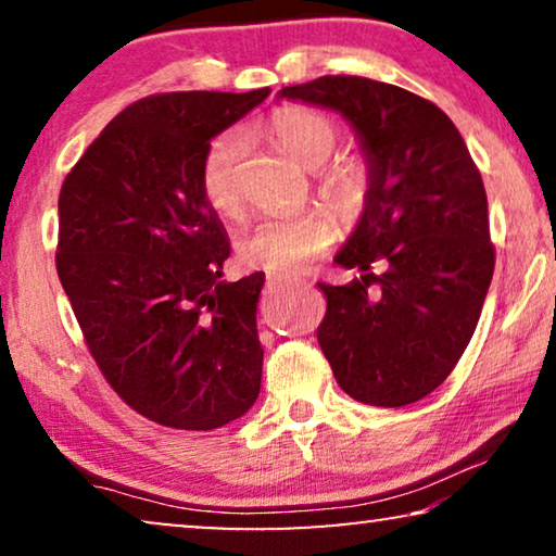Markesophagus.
Listing matches in <instances>:
<instances>
[{"label":"esophagus","instance_id":"obj_1","mask_svg":"<svg viewBox=\"0 0 556 556\" xmlns=\"http://www.w3.org/2000/svg\"><path fill=\"white\" fill-rule=\"evenodd\" d=\"M268 280H270V283H278V286L293 283V278H291V276H283V273H270Z\"/></svg>","mask_w":556,"mask_h":556}]
</instances>
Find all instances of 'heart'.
<instances>
[{
    "label": "heart",
    "mask_w": 556,
    "mask_h": 556,
    "mask_svg": "<svg viewBox=\"0 0 556 556\" xmlns=\"http://www.w3.org/2000/svg\"><path fill=\"white\" fill-rule=\"evenodd\" d=\"M270 136L280 151L306 169H318L337 147V126L324 113L311 109H280L270 118ZM245 139L238 131L215 136L200 162V192L219 217H238L242 210L240 169ZM367 169L356 159L337 162L321 169L318 189L333 207L352 215L367 197ZM337 240L333 219L324 212L293 217H265L250 225L238 238V255L250 268L268 273H299L321 257Z\"/></svg>",
    "instance_id": "heart-1"
}]
</instances>
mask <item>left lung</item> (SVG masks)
Returning <instances> with one entry per match:
<instances>
[{
    "label": "left lung",
    "instance_id": "1",
    "mask_svg": "<svg viewBox=\"0 0 556 556\" xmlns=\"http://www.w3.org/2000/svg\"><path fill=\"white\" fill-rule=\"evenodd\" d=\"M341 113L367 159V197L337 261L359 276L318 283V344L349 397L402 407L445 382L493 276L489 202L466 141L435 103L356 75L278 93Z\"/></svg>",
    "mask_w": 556,
    "mask_h": 556
}]
</instances>
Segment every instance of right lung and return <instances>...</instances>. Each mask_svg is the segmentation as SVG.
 <instances>
[{
	"instance_id": "right-lung-1",
	"label": "right lung",
	"mask_w": 556,
	"mask_h": 556,
	"mask_svg": "<svg viewBox=\"0 0 556 556\" xmlns=\"http://www.w3.org/2000/svg\"><path fill=\"white\" fill-rule=\"evenodd\" d=\"M268 93L141 98L60 189L55 265L90 354L128 407L166 428H223L261 394L265 273L223 280L230 242L197 174L207 143Z\"/></svg>"
}]
</instances>
